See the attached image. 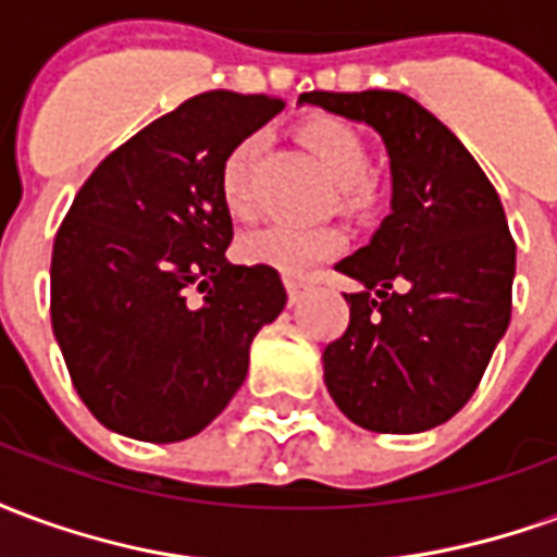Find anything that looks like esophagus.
Instances as JSON below:
<instances>
[{
  "instance_id": "esophagus-1",
  "label": "esophagus",
  "mask_w": 557,
  "mask_h": 557,
  "mask_svg": "<svg viewBox=\"0 0 557 557\" xmlns=\"http://www.w3.org/2000/svg\"><path fill=\"white\" fill-rule=\"evenodd\" d=\"M286 292H289V304H298L304 295V283H298V280H286Z\"/></svg>"
}]
</instances>
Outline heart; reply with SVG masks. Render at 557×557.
Listing matches in <instances>:
<instances>
[{
  "instance_id": "1",
  "label": "heart",
  "mask_w": 557,
  "mask_h": 557,
  "mask_svg": "<svg viewBox=\"0 0 557 557\" xmlns=\"http://www.w3.org/2000/svg\"><path fill=\"white\" fill-rule=\"evenodd\" d=\"M304 139L322 158L327 172L337 178L349 202L363 206L373 199V184L367 182L370 154H367L363 139L349 125L334 122V119H319L304 127ZM256 146L259 139L244 137L220 160L218 190L223 206L230 208L232 214H244L250 208V163H253ZM339 247H343V235L331 226H315V230L262 226L244 235L238 242V253L253 265L274 268L283 277L304 280L331 256H337Z\"/></svg>"
}]
</instances>
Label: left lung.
Returning a JSON list of instances; mask_svg holds the SVG:
<instances>
[{"label": "left lung", "mask_w": 557, "mask_h": 557, "mask_svg": "<svg viewBox=\"0 0 557 557\" xmlns=\"http://www.w3.org/2000/svg\"><path fill=\"white\" fill-rule=\"evenodd\" d=\"M301 103L370 125L391 158V214L337 262L363 292L346 295L349 327L322 351L327 394L363 430H432L471 399L510 325L516 244L502 199L403 91H307Z\"/></svg>", "instance_id": "left-lung-1"}]
</instances>
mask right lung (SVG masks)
<instances>
[{"label": "right lung", "mask_w": 557, "mask_h": 557, "mask_svg": "<svg viewBox=\"0 0 557 557\" xmlns=\"http://www.w3.org/2000/svg\"><path fill=\"white\" fill-rule=\"evenodd\" d=\"M280 110L268 95H196L107 154L74 196L55 232L50 319L107 430L154 444L202 432L244 385L259 327L283 313L274 268L226 259L218 190L226 151Z\"/></svg>", "instance_id": "1"}]
</instances>
